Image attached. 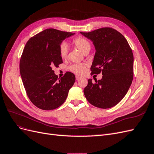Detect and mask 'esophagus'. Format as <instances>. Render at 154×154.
<instances>
[{
  "label": "esophagus",
  "instance_id": "34e87169",
  "mask_svg": "<svg viewBox=\"0 0 154 154\" xmlns=\"http://www.w3.org/2000/svg\"><path fill=\"white\" fill-rule=\"evenodd\" d=\"M82 78L80 77V76H76V80H80V79H81Z\"/></svg>",
  "mask_w": 154,
  "mask_h": 154
}]
</instances>
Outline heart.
Returning a JSON list of instances; mask_svg holds the SVG:
<instances>
[{
	"label": "heart",
	"mask_w": 154,
	"mask_h": 154,
	"mask_svg": "<svg viewBox=\"0 0 154 154\" xmlns=\"http://www.w3.org/2000/svg\"><path fill=\"white\" fill-rule=\"evenodd\" d=\"M72 44L74 45V47H76L82 51L83 54L89 52L91 47L89 41L85 38H83V37H78V38L74 39L72 42ZM59 53L60 57L64 59L67 58L68 48L66 44H62L60 45ZM69 69L75 74H78V75H82V74H84L86 71V66L84 64H74L70 67Z\"/></svg>",
	"instance_id": "b5f03b06"
}]
</instances>
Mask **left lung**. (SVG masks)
Masks as SVG:
<instances>
[{"mask_svg":"<svg viewBox=\"0 0 154 154\" xmlns=\"http://www.w3.org/2000/svg\"><path fill=\"white\" fill-rule=\"evenodd\" d=\"M80 33L91 40L96 50L91 74L102 73L96 83L91 79L83 90L89 103L101 109L117 105L127 94L134 75V56L127 40L119 32L103 27Z\"/></svg>","mask_w":154,"mask_h":154,"instance_id":"left-lung-1","label":"left lung"}]
</instances>
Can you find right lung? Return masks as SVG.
Instances as JSON below:
<instances>
[{
	"label": "right lung",
	"mask_w": 154,
	"mask_h": 154,
	"mask_svg": "<svg viewBox=\"0 0 154 154\" xmlns=\"http://www.w3.org/2000/svg\"><path fill=\"white\" fill-rule=\"evenodd\" d=\"M75 33L47 29L27 41L20 61V72L27 96L38 108L50 110L62 105L75 82L67 72L58 80L52 69L62 63L59 53L63 40Z\"/></svg>",
	"instance_id": "1"
}]
</instances>
